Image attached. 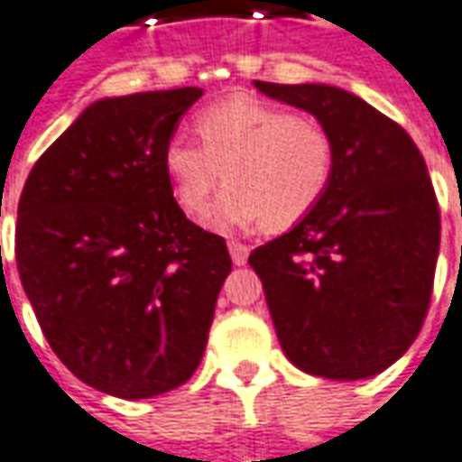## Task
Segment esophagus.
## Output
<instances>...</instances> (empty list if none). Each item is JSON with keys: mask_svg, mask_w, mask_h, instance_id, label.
Masks as SVG:
<instances>
[{"mask_svg": "<svg viewBox=\"0 0 462 462\" xmlns=\"http://www.w3.org/2000/svg\"><path fill=\"white\" fill-rule=\"evenodd\" d=\"M227 250H230L232 263L237 264V267L247 263V254H250V247H247V245H242V242L232 240V242H227Z\"/></svg>", "mask_w": 462, "mask_h": 462, "instance_id": "obj_1", "label": "esophagus"}]
</instances>
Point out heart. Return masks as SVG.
<instances>
[{
    "label": "heart",
    "instance_id": "obj_1",
    "mask_svg": "<svg viewBox=\"0 0 462 462\" xmlns=\"http://www.w3.org/2000/svg\"><path fill=\"white\" fill-rule=\"evenodd\" d=\"M199 147L182 137L162 147L172 198L187 215H202L227 189L208 222L217 230H287L308 217L328 192L335 144L318 119L300 117L254 97H230L195 117Z\"/></svg>",
    "mask_w": 462,
    "mask_h": 462
}]
</instances>
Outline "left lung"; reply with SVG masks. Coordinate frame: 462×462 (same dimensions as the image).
<instances>
[{
	"instance_id": "obj_1",
	"label": "left lung",
	"mask_w": 462,
	"mask_h": 462,
	"mask_svg": "<svg viewBox=\"0 0 462 462\" xmlns=\"http://www.w3.org/2000/svg\"><path fill=\"white\" fill-rule=\"evenodd\" d=\"M330 132L325 198L250 254L287 360L310 375L365 380L400 360L425 320L440 247L433 182L411 134L332 85L254 82Z\"/></svg>"
}]
</instances>
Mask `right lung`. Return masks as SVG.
Masks as SVG:
<instances>
[{"label":"right lung","mask_w":462,"mask_h":462,"mask_svg":"<svg viewBox=\"0 0 462 462\" xmlns=\"http://www.w3.org/2000/svg\"><path fill=\"white\" fill-rule=\"evenodd\" d=\"M199 87L97 99L32 167L17 270L51 350L92 388L142 400L198 370L232 260L185 217L162 147Z\"/></svg>","instance_id":"obj_1"}]
</instances>
